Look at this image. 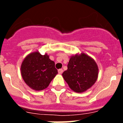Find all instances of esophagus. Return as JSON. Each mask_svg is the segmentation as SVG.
I'll use <instances>...</instances> for the list:
<instances>
[{"mask_svg": "<svg viewBox=\"0 0 123 123\" xmlns=\"http://www.w3.org/2000/svg\"><path fill=\"white\" fill-rule=\"evenodd\" d=\"M58 72L59 74H62L63 72V70L62 69H59L58 70Z\"/></svg>", "mask_w": 123, "mask_h": 123, "instance_id": "esophagus-1", "label": "esophagus"}]
</instances>
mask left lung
I'll use <instances>...</instances> for the list:
<instances>
[{"mask_svg":"<svg viewBox=\"0 0 123 123\" xmlns=\"http://www.w3.org/2000/svg\"><path fill=\"white\" fill-rule=\"evenodd\" d=\"M98 68L95 61L81 52L69 58L68 69L62 76L72 91L82 93L91 88L98 78Z\"/></svg>","mask_w":123,"mask_h":123,"instance_id":"obj_1","label":"left lung"}]
</instances>
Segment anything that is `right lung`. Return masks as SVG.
<instances>
[{
    "label": "right lung",
    "mask_w": 123,
    "mask_h": 123,
    "mask_svg": "<svg viewBox=\"0 0 123 123\" xmlns=\"http://www.w3.org/2000/svg\"><path fill=\"white\" fill-rule=\"evenodd\" d=\"M21 74L24 81L34 91L46 89L58 71L55 62L51 60L47 54L42 55L39 51L28 54L22 62Z\"/></svg>",
    "instance_id": "1"
}]
</instances>
